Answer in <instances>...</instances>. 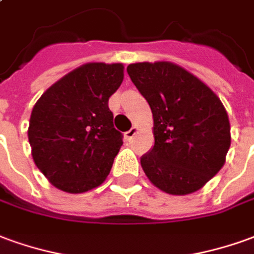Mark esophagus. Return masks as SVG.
I'll return each mask as SVG.
<instances>
[{
  "instance_id": "obj_1",
  "label": "esophagus",
  "mask_w": 254,
  "mask_h": 254,
  "mask_svg": "<svg viewBox=\"0 0 254 254\" xmlns=\"http://www.w3.org/2000/svg\"><path fill=\"white\" fill-rule=\"evenodd\" d=\"M137 132H139V129L136 127H133L132 129H129L127 133H125V139L127 140H132L136 134H137Z\"/></svg>"
}]
</instances>
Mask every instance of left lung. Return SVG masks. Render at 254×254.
Returning <instances> with one entry per match:
<instances>
[{
    "label": "left lung",
    "instance_id": "1",
    "mask_svg": "<svg viewBox=\"0 0 254 254\" xmlns=\"http://www.w3.org/2000/svg\"><path fill=\"white\" fill-rule=\"evenodd\" d=\"M127 71L152 113L155 141L140 159L145 176L170 195L201 190L223 168L231 144L221 100L199 78L170 62L133 63Z\"/></svg>",
    "mask_w": 254,
    "mask_h": 254
}]
</instances>
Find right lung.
<instances>
[{"label":"right lung","instance_id":"add662e5","mask_svg":"<svg viewBox=\"0 0 254 254\" xmlns=\"http://www.w3.org/2000/svg\"><path fill=\"white\" fill-rule=\"evenodd\" d=\"M122 81V63H86L34 104L27 130L31 155L56 189L81 194L107 179L122 145L109 99Z\"/></svg>","mask_w":254,"mask_h":254}]
</instances>
